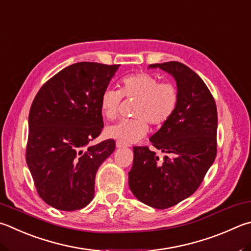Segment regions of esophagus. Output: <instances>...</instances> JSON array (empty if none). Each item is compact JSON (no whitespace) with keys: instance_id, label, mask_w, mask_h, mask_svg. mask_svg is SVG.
I'll return each mask as SVG.
<instances>
[{"instance_id":"34e87169","label":"esophagus","mask_w":251,"mask_h":251,"mask_svg":"<svg viewBox=\"0 0 251 251\" xmlns=\"http://www.w3.org/2000/svg\"><path fill=\"white\" fill-rule=\"evenodd\" d=\"M125 144L124 143H122V141H120V140H117L116 141V147L117 148H123V147H125Z\"/></svg>"}]
</instances>
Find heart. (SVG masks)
<instances>
[{
	"instance_id": "obj_1",
	"label": "heart",
	"mask_w": 251,
	"mask_h": 251,
	"mask_svg": "<svg viewBox=\"0 0 251 251\" xmlns=\"http://www.w3.org/2000/svg\"><path fill=\"white\" fill-rule=\"evenodd\" d=\"M123 97L136 99L134 114L137 117L124 118L106 127L107 137L124 144H131L143 138L149 130L150 124L160 126L168 122L176 112L179 94L171 82H159L153 75L139 72L123 76L121 90L106 88L100 100L103 115L114 120L120 112Z\"/></svg>"
}]
</instances>
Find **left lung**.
<instances>
[{
    "label": "left lung",
    "instance_id": "1",
    "mask_svg": "<svg viewBox=\"0 0 251 251\" xmlns=\"http://www.w3.org/2000/svg\"><path fill=\"white\" fill-rule=\"evenodd\" d=\"M149 68H160L175 78L179 101L170 120L149 138L153 148L134 147L128 184L140 202L163 209L191 197L215 160L217 108L204 81L183 63ZM157 151L166 153L162 162Z\"/></svg>",
    "mask_w": 251,
    "mask_h": 251
}]
</instances>
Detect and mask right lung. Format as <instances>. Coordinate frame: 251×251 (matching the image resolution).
<instances>
[{"instance_id":"1","label":"right lung","mask_w":251,"mask_h":251,"mask_svg":"<svg viewBox=\"0 0 251 251\" xmlns=\"http://www.w3.org/2000/svg\"><path fill=\"white\" fill-rule=\"evenodd\" d=\"M118 67L75 63L49 79L34 99L26 162L39 197L50 206L69 212L92 201L95 175L115 141L90 143L103 129L100 100Z\"/></svg>"}]
</instances>
